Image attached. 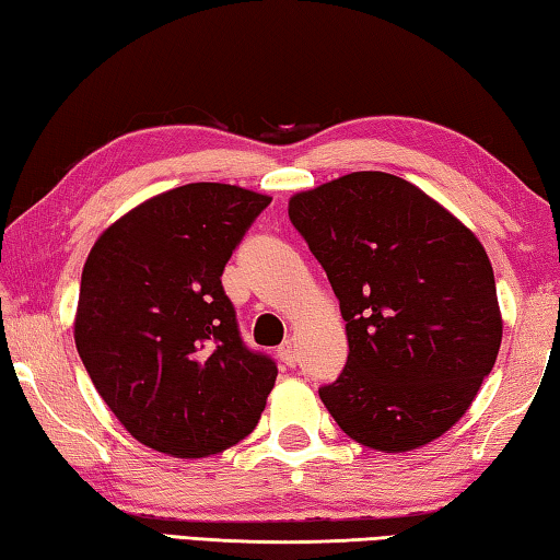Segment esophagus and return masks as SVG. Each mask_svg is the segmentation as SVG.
<instances>
[{
	"label": "esophagus",
	"instance_id": "obj_1",
	"mask_svg": "<svg viewBox=\"0 0 560 560\" xmlns=\"http://www.w3.org/2000/svg\"><path fill=\"white\" fill-rule=\"evenodd\" d=\"M279 358L281 363H287L289 368H293L299 363V355H296V346L291 343V340H283V343L279 346Z\"/></svg>",
	"mask_w": 560,
	"mask_h": 560
}]
</instances>
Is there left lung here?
<instances>
[{"mask_svg": "<svg viewBox=\"0 0 560 560\" xmlns=\"http://www.w3.org/2000/svg\"><path fill=\"white\" fill-rule=\"evenodd\" d=\"M289 217L346 320L348 363L318 390L338 428L377 452L442 438L499 355L485 246L420 187L373 170L296 192Z\"/></svg>", "mask_w": 560, "mask_h": 560, "instance_id": "obj_1", "label": "left lung"}]
</instances>
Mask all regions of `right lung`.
Listing matches in <instances>:
<instances>
[{
    "label": "right lung",
    "instance_id": "obj_1",
    "mask_svg": "<svg viewBox=\"0 0 560 560\" xmlns=\"http://www.w3.org/2000/svg\"><path fill=\"white\" fill-rule=\"evenodd\" d=\"M269 202L222 183L167 189L113 222L83 264L75 348L150 450L200 459L257 428L277 363L242 343L222 271Z\"/></svg>",
    "mask_w": 560,
    "mask_h": 560
}]
</instances>
